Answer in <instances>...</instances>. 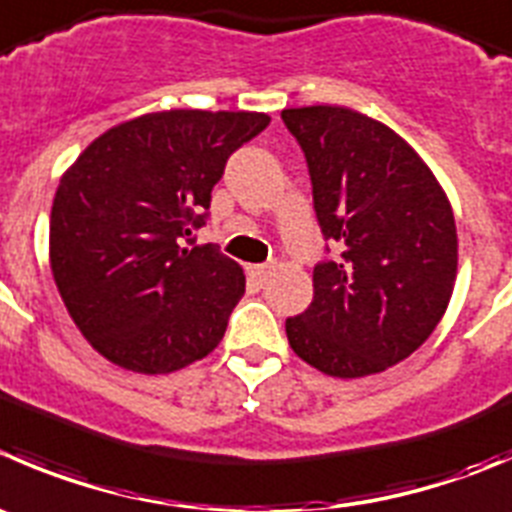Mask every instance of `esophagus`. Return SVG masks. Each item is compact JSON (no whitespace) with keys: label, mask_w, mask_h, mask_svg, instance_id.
<instances>
[{"label":"esophagus","mask_w":512,"mask_h":512,"mask_svg":"<svg viewBox=\"0 0 512 512\" xmlns=\"http://www.w3.org/2000/svg\"><path fill=\"white\" fill-rule=\"evenodd\" d=\"M250 275H252V280L260 282V285H262V282H265L267 277L272 275V267L270 265H252Z\"/></svg>","instance_id":"34e87169"}]
</instances>
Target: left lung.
<instances>
[{
  "mask_svg": "<svg viewBox=\"0 0 512 512\" xmlns=\"http://www.w3.org/2000/svg\"><path fill=\"white\" fill-rule=\"evenodd\" d=\"M337 260L317 262L290 347L332 377H365L413 355L448 310L458 232L443 187L388 124L332 104L282 109Z\"/></svg>",
  "mask_w": 512,
  "mask_h": 512,
  "instance_id": "left-lung-1",
  "label": "left lung"
}]
</instances>
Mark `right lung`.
Masks as SVG:
<instances>
[{
	"mask_svg": "<svg viewBox=\"0 0 512 512\" xmlns=\"http://www.w3.org/2000/svg\"><path fill=\"white\" fill-rule=\"evenodd\" d=\"M262 112L170 109L99 135L62 175L49 265L89 345L124 370L167 375L210 355L245 295L242 267L192 245L227 157Z\"/></svg>",
	"mask_w": 512,
	"mask_h": 512,
	"instance_id": "right-lung-1",
	"label": "right lung"
}]
</instances>
